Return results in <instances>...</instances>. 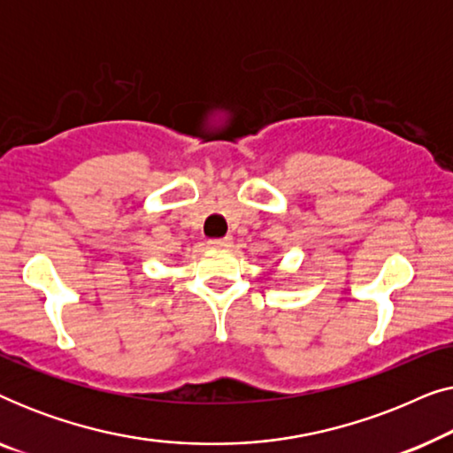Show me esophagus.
I'll list each match as a JSON object with an SVG mask.
<instances>
[{
    "label": "esophagus",
    "mask_w": 453,
    "mask_h": 453,
    "mask_svg": "<svg viewBox=\"0 0 453 453\" xmlns=\"http://www.w3.org/2000/svg\"><path fill=\"white\" fill-rule=\"evenodd\" d=\"M231 245H233L231 237H222V239L210 241V247H214V250H225V247H231Z\"/></svg>",
    "instance_id": "34e87169"
}]
</instances>
